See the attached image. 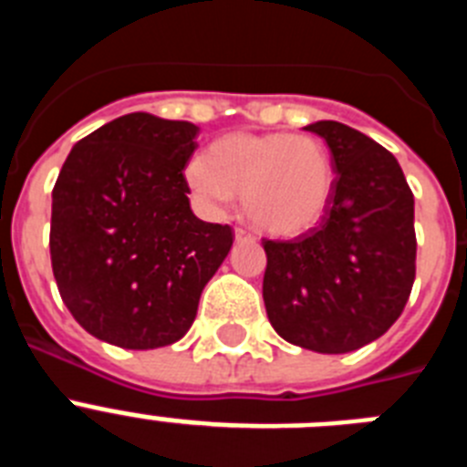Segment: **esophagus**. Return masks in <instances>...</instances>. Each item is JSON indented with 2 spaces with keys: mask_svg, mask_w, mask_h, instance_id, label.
Here are the masks:
<instances>
[{
  "mask_svg": "<svg viewBox=\"0 0 467 467\" xmlns=\"http://www.w3.org/2000/svg\"><path fill=\"white\" fill-rule=\"evenodd\" d=\"M236 241H254V236L250 234V229H245V226H238L236 229Z\"/></svg>",
  "mask_w": 467,
  "mask_h": 467,
  "instance_id": "esophagus-1",
  "label": "esophagus"
}]
</instances>
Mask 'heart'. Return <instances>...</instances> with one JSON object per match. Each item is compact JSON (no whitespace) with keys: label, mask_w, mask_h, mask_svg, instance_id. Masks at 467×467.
I'll return each instance as SVG.
<instances>
[{"label":"heart","mask_w":467,"mask_h":467,"mask_svg":"<svg viewBox=\"0 0 467 467\" xmlns=\"http://www.w3.org/2000/svg\"><path fill=\"white\" fill-rule=\"evenodd\" d=\"M187 182L205 208L222 213L243 193L250 220L269 234L296 236L327 213L334 189L329 151L311 135L234 133L189 161Z\"/></svg>","instance_id":"1"}]
</instances>
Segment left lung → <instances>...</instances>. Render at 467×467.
Masks as SVG:
<instances>
[{
  "instance_id": "left-lung-1",
  "label": "left lung",
  "mask_w": 467,
  "mask_h": 467,
  "mask_svg": "<svg viewBox=\"0 0 467 467\" xmlns=\"http://www.w3.org/2000/svg\"><path fill=\"white\" fill-rule=\"evenodd\" d=\"M306 130L332 151V198L320 224L290 241L264 238V306L275 332L316 353L379 339L416 278L414 193L398 159L339 121Z\"/></svg>"
}]
</instances>
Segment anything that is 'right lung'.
Listing matches in <instances>:
<instances>
[{
    "label": "right lung",
    "instance_id": "right-lung-1",
    "mask_svg": "<svg viewBox=\"0 0 467 467\" xmlns=\"http://www.w3.org/2000/svg\"><path fill=\"white\" fill-rule=\"evenodd\" d=\"M198 126L133 111L74 144L53 187L51 266L65 306L95 339L150 350L192 327L234 245L198 220L184 168Z\"/></svg>",
    "mask_w": 467,
    "mask_h": 467
}]
</instances>
